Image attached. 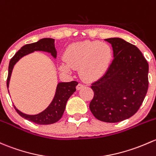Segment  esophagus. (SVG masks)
Masks as SVG:
<instances>
[{"label":"esophagus","instance_id":"1","mask_svg":"<svg viewBox=\"0 0 156 156\" xmlns=\"http://www.w3.org/2000/svg\"><path fill=\"white\" fill-rule=\"evenodd\" d=\"M83 86H84V85L82 84V83H79L78 85H77V90H81V88L83 87Z\"/></svg>","mask_w":156,"mask_h":156}]
</instances>
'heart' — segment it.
<instances>
[{"instance_id":"obj_1","label":"heart","mask_w":156,"mask_h":156,"mask_svg":"<svg viewBox=\"0 0 156 156\" xmlns=\"http://www.w3.org/2000/svg\"><path fill=\"white\" fill-rule=\"evenodd\" d=\"M113 59V50L106 42L83 41L70 45L65 53V62L60 65L63 73H71L80 68V75L85 81L101 76L109 68Z\"/></svg>"}]
</instances>
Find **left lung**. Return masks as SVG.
Segmentation results:
<instances>
[{"instance_id":"1","label":"left lung","mask_w":156,"mask_h":156,"mask_svg":"<svg viewBox=\"0 0 156 156\" xmlns=\"http://www.w3.org/2000/svg\"><path fill=\"white\" fill-rule=\"evenodd\" d=\"M111 45L114 60L105 74L91 88L90 109L96 119L118 122L132 117L148 90L149 64L140 50L120 38L105 39Z\"/></svg>"}]
</instances>
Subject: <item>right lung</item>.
<instances>
[{"label":"right lung","instance_id":"obj_1","mask_svg":"<svg viewBox=\"0 0 156 156\" xmlns=\"http://www.w3.org/2000/svg\"><path fill=\"white\" fill-rule=\"evenodd\" d=\"M35 51H42L48 52L55 58L57 57V51L55 47V39L51 38H44L39 39L38 42L34 43L27 44L18 51L16 55L12 57L9 61V69H8V77L6 80V86L7 89L9 87V79H10L11 74L15 64L25 55H29L30 53ZM78 82L73 81L71 82H60L57 86L56 93L55 97L49 105L48 107L43 111L35 115H29L24 114L18 110L14 105L16 112L24 119L39 124V125H49L57 122L63 116L65 111L66 105L70 96L73 94L74 92L76 90V86Z\"/></svg>","mask_w":156,"mask_h":156}]
</instances>
